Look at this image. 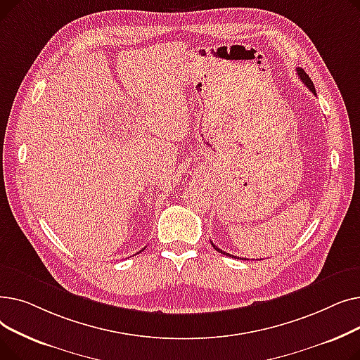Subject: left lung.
<instances>
[{
	"label": "left lung",
	"mask_w": 360,
	"mask_h": 360,
	"mask_svg": "<svg viewBox=\"0 0 360 360\" xmlns=\"http://www.w3.org/2000/svg\"><path fill=\"white\" fill-rule=\"evenodd\" d=\"M296 72H297V75H299V79H300L302 82H304V83H305V86H307V87H308V89H309V90H311V91H312L314 94H316V93H315V86H314V83L311 82V79H309V75H308V74H307V72H305L304 70H302V68H296ZM212 245H213V248H214L216 251H219L220 254H223V255H228V257H232V258H236L235 255H231V254H228V252H224V251H221L220 248H217V247H216V245H214L213 242H212ZM238 259H240V258L238 257ZM242 259H243V258H242ZM245 259H247V258H245Z\"/></svg>",
	"instance_id": "1"
}]
</instances>
